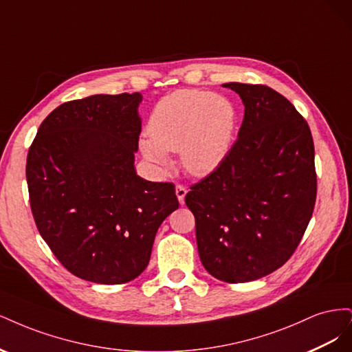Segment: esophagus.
Here are the masks:
<instances>
[{
    "instance_id": "34e87169",
    "label": "esophagus",
    "mask_w": 352,
    "mask_h": 352,
    "mask_svg": "<svg viewBox=\"0 0 352 352\" xmlns=\"http://www.w3.org/2000/svg\"><path fill=\"white\" fill-rule=\"evenodd\" d=\"M185 195H186V188L184 185H176V197L180 204H185Z\"/></svg>"
}]
</instances>
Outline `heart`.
Listing matches in <instances>:
<instances>
[{
  "mask_svg": "<svg viewBox=\"0 0 352 352\" xmlns=\"http://www.w3.org/2000/svg\"><path fill=\"white\" fill-rule=\"evenodd\" d=\"M236 109L223 95L182 89L167 95L154 107L148 133L140 141L148 162L158 168L170 164L167 151H179L189 173L208 175L225 162L233 144Z\"/></svg>",
  "mask_w": 352,
  "mask_h": 352,
  "instance_id": "b5f03b06",
  "label": "heart"
}]
</instances>
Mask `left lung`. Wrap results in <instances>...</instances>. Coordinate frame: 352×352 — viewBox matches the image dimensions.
Wrapping results in <instances>:
<instances>
[{
  "label": "left lung",
  "mask_w": 352,
  "mask_h": 352,
  "mask_svg": "<svg viewBox=\"0 0 352 352\" xmlns=\"http://www.w3.org/2000/svg\"><path fill=\"white\" fill-rule=\"evenodd\" d=\"M243 105L238 140L214 172L185 197L206 270L228 283L264 278L291 258L313 216V136L283 95L230 82Z\"/></svg>",
  "instance_id": "left-lung-1"
}]
</instances>
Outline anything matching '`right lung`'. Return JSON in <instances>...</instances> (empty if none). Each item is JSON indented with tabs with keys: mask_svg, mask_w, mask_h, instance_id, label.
<instances>
[{
	"mask_svg": "<svg viewBox=\"0 0 352 352\" xmlns=\"http://www.w3.org/2000/svg\"><path fill=\"white\" fill-rule=\"evenodd\" d=\"M140 92L61 104L41 123L26 163L32 214L78 278L120 285L150 263L155 233L179 207L175 185L136 175Z\"/></svg>",
	"mask_w": 352,
	"mask_h": 352,
	"instance_id": "add662e5",
	"label": "right lung"
}]
</instances>
